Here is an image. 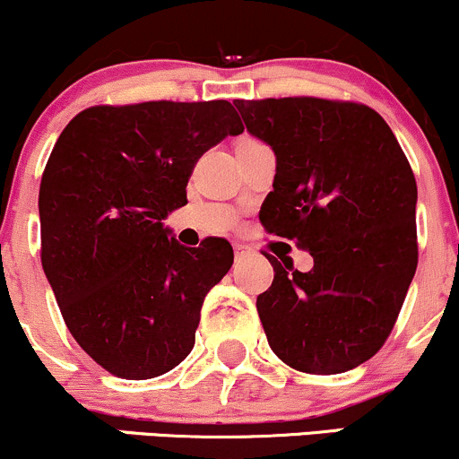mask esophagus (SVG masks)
<instances>
[{
    "label": "esophagus",
    "instance_id": "obj_1",
    "mask_svg": "<svg viewBox=\"0 0 459 459\" xmlns=\"http://www.w3.org/2000/svg\"><path fill=\"white\" fill-rule=\"evenodd\" d=\"M247 254H249L247 245H243V243H236V245H234V255H236V260L245 258V255H247Z\"/></svg>",
    "mask_w": 459,
    "mask_h": 459
}]
</instances>
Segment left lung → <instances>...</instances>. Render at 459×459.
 Segmentation results:
<instances>
[{"label":"left lung","mask_w":459,"mask_h":459,"mask_svg":"<svg viewBox=\"0 0 459 459\" xmlns=\"http://www.w3.org/2000/svg\"><path fill=\"white\" fill-rule=\"evenodd\" d=\"M251 135L275 152L269 234L313 255L308 273L273 264L258 295L269 346L290 368L339 374L381 350L418 264V188L387 122L359 102L234 100ZM284 263V260H282Z\"/></svg>","instance_id":"left-lung-1"}]
</instances>
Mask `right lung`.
<instances>
[{
  "mask_svg": "<svg viewBox=\"0 0 459 459\" xmlns=\"http://www.w3.org/2000/svg\"><path fill=\"white\" fill-rule=\"evenodd\" d=\"M245 126L228 100L98 105L54 144L39 188L41 264L72 337L113 377L144 381L195 346L234 251L184 247L161 221L188 204L199 157Z\"/></svg>",
  "mask_w": 459,
  "mask_h": 459,
  "instance_id": "add662e5",
  "label": "right lung"
}]
</instances>
